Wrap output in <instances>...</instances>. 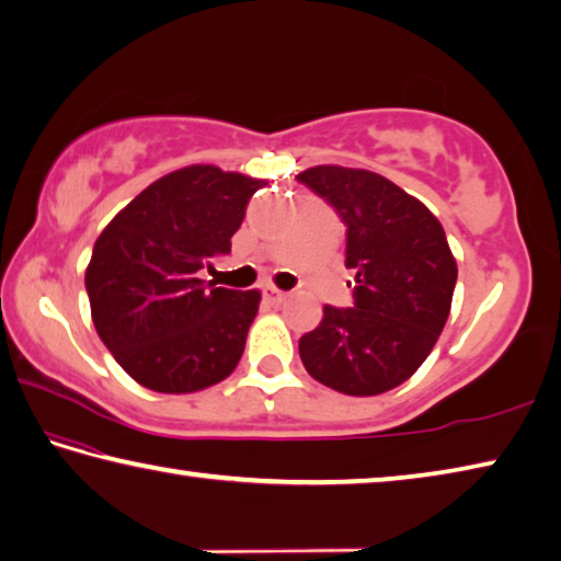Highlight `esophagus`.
<instances>
[{"label": "esophagus", "mask_w": 561, "mask_h": 561, "mask_svg": "<svg viewBox=\"0 0 561 561\" xmlns=\"http://www.w3.org/2000/svg\"><path fill=\"white\" fill-rule=\"evenodd\" d=\"M263 296H265V300H271L273 306H280V302L286 300V293L278 290L275 286H265V288H263Z\"/></svg>", "instance_id": "esophagus-1"}]
</instances>
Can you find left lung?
Masks as SVG:
<instances>
[{
  "instance_id": "8db88e82",
  "label": "left lung",
  "mask_w": 561,
  "mask_h": 561,
  "mask_svg": "<svg viewBox=\"0 0 561 561\" xmlns=\"http://www.w3.org/2000/svg\"><path fill=\"white\" fill-rule=\"evenodd\" d=\"M298 182L347 226L345 265L355 271V308H322L298 342L302 365L342 394H385L424 365L448 320L458 265L444 226L377 172L320 164Z\"/></svg>"
}]
</instances>
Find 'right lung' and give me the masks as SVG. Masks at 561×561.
<instances>
[{"label":"right lung","instance_id":"right-lung-1","mask_svg":"<svg viewBox=\"0 0 561 561\" xmlns=\"http://www.w3.org/2000/svg\"><path fill=\"white\" fill-rule=\"evenodd\" d=\"M261 186L214 164L182 167L137 194L98 236L85 268L93 325L137 385L192 394L239 365L261 293L206 286L199 271L231 253Z\"/></svg>","mask_w":561,"mask_h":561}]
</instances>
